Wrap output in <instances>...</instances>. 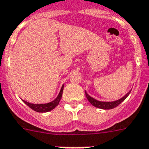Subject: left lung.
<instances>
[{
  "label": "left lung",
  "mask_w": 149,
  "mask_h": 149,
  "mask_svg": "<svg viewBox=\"0 0 149 149\" xmlns=\"http://www.w3.org/2000/svg\"><path fill=\"white\" fill-rule=\"evenodd\" d=\"M131 91V90H130ZM130 91H129L128 92L125 94V96L122 97L120 99L117 100H115V101H100L98 100L94 99L92 97H91L85 91V95H86V97H87L88 100L91 103V105H93L94 107H97V108L102 109H111L116 108V107L119 105L120 103H122L125 99H126L128 95L130 94Z\"/></svg>",
  "instance_id": "obj_1"
}]
</instances>
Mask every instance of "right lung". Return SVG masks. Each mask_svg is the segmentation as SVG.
<instances>
[{
    "label": "right lung",
    "mask_w": 149,
    "mask_h": 149,
    "mask_svg": "<svg viewBox=\"0 0 149 149\" xmlns=\"http://www.w3.org/2000/svg\"><path fill=\"white\" fill-rule=\"evenodd\" d=\"M63 90H64V85H62L61 88L60 92H59L58 95L57 96L54 100L49 102L47 103H40V104H35V103H31L29 102H27L24 100H22V101L24 102L26 105H28L30 108L33 109V110L36 111L37 112H47L49 111L52 110L53 109H55L57 106L59 104L61 99L62 94H63Z\"/></svg>",
    "instance_id": "add662e5"
}]
</instances>
